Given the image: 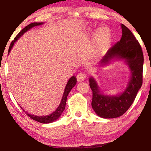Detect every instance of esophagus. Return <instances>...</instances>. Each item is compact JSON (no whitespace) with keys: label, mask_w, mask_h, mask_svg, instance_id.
I'll return each instance as SVG.
<instances>
[{"label":"esophagus","mask_w":151,"mask_h":151,"mask_svg":"<svg viewBox=\"0 0 151 151\" xmlns=\"http://www.w3.org/2000/svg\"><path fill=\"white\" fill-rule=\"evenodd\" d=\"M86 75L83 73H78V75H76V78H77V81L78 82L83 81L86 79Z\"/></svg>","instance_id":"esophagus-1"}]
</instances>
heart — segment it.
<instances>
[{
    "mask_svg": "<svg viewBox=\"0 0 151 151\" xmlns=\"http://www.w3.org/2000/svg\"><path fill=\"white\" fill-rule=\"evenodd\" d=\"M111 40V32L107 27H102L95 33L92 44V51L99 54L105 49Z\"/></svg>",
    "mask_w": 151,
    "mask_h": 151,
    "instance_id": "obj_1",
    "label": "heart"
}]
</instances>
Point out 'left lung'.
<instances>
[{"instance_id":"left-lung-1","label":"left lung","mask_w":151,"mask_h":151,"mask_svg":"<svg viewBox=\"0 0 151 151\" xmlns=\"http://www.w3.org/2000/svg\"><path fill=\"white\" fill-rule=\"evenodd\" d=\"M122 33L120 41L109 48L100 61V65L107 64L113 59H124L129 65L131 78L126 90L116 96L103 94L93 77L89 79L92 90V107L96 114L103 118L120 117L134 101L142 85L144 56L141 46L132 32L121 24Z\"/></svg>"}]
</instances>
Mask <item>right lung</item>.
I'll use <instances>...</instances> for the list:
<instances>
[{
    "label": "right lung",
    "instance_id": "right-lung-1",
    "mask_svg": "<svg viewBox=\"0 0 151 151\" xmlns=\"http://www.w3.org/2000/svg\"><path fill=\"white\" fill-rule=\"evenodd\" d=\"M41 24H43V22H33V23H31V24H29V25H27L26 27H24V28L20 32L16 35V37H15L14 40L12 42V43L9 46L8 54H9V52L11 51L12 48L13 47V46H14L15 42H16L17 40H18L19 38H20L21 36L23 35V34H24L25 32H27V31L29 30V29L33 28V27H36V26H39V25H41ZM76 83V77L75 76H72V77L70 78L69 81L67 83L66 86H65V90H64V92H63V97H62V99H61V101L60 104H59V107H57V109L55 110L54 112H52V113L51 114H50V115L42 116H34V115H32V114L27 113V112L25 111L22 107H20L22 108V109L25 112V114H26L27 115L29 116V117H30L31 119H33V120H34L37 121V122L44 123V124H47V123H50V122H54V121L57 120V119L60 117L61 114L63 113V110L65 109V103H66V100H67L68 95L69 92H70L72 88H73V87L75 86Z\"/></svg>",
    "mask_w": 151,
    "mask_h": 151
}]
</instances>
